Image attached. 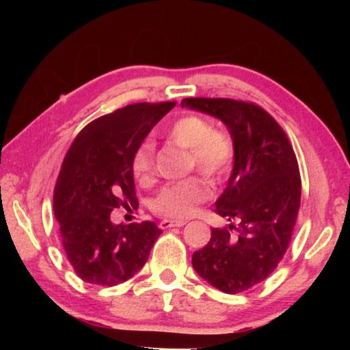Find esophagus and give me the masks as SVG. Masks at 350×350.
<instances>
[{
	"label": "esophagus",
	"instance_id": "1",
	"mask_svg": "<svg viewBox=\"0 0 350 350\" xmlns=\"http://www.w3.org/2000/svg\"><path fill=\"white\" fill-rule=\"evenodd\" d=\"M186 221H172V219H162L159 223L161 229H169V228H181L185 226Z\"/></svg>",
	"mask_w": 350,
	"mask_h": 350
}]
</instances>
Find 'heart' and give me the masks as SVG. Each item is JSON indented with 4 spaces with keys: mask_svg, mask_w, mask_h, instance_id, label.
Masks as SVG:
<instances>
[{
    "mask_svg": "<svg viewBox=\"0 0 350 350\" xmlns=\"http://www.w3.org/2000/svg\"><path fill=\"white\" fill-rule=\"evenodd\" d=\"M169 138L176 145L189 150V169L212 181H221L234 161V143L229 133L213 129L208 119L199 114H185L172 122ZM133 176L140 183H150L154 176V146L145 140L138 146L132 161ZM210 188L207 181L191 176L178 183L167 185L152 202L157 215L172 219H186L196 207L207 200Z\"/></svg>",
    "mask_w": 350,
    "mask_h": 350,
    "instance_id": "heart-1",
    "label": "heart"
}]
</instances>
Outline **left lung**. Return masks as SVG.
I'll use <instances>...</instances> for the list:
<instances>
[{"label": "left lung", "instance_id": "8db88e82", "mask_svg": "<svg viewBox=\"0 0 350 350\" xmlns=\"http://www.w3.org/2000/svg\"><path fill=\"white\" fill-rule=\"evenodd\" d=\"M185 107L221 119L234 143L232 174L215 202L229 224L212 229L193 266L215 288L241 293L267 279L288 248L301 204L298 161L284 129L255 103L191 97Z\"/></svg>", "mask_w": 350, "mask_h": 350}]
</instances>
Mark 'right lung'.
I'll use <instances>...</instances> for the list:
<instances>
[{
  "instance_id": "1",
  "label": "right lung",
  "mask_w": 350,
  "mask_h": 350,
  "mask_svg": "<svg viewBox=\"0 0 350 350\" xmlns=\"http://www.w3.org/2000/svg\"><path fill=\"white\" fill-rule=\"evenodd\" d=\"M175 102L133 103L89 122L71 143L54 188L62 245L79 279L113 286L145 266L161 229L143 221L113 224L119 205L137 204L132 161Z\"/></svg>"
}]
</instances>
